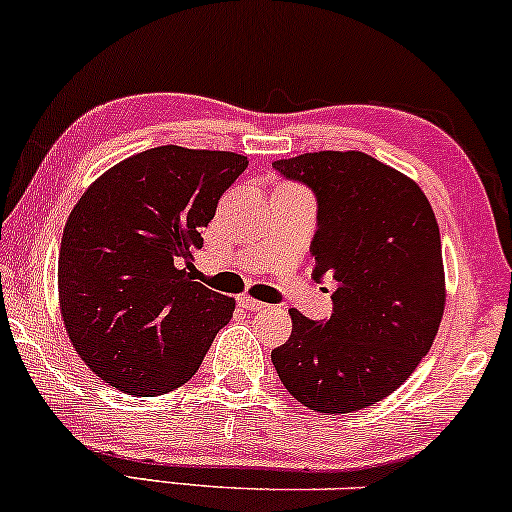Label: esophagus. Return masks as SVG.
Returning <instances> with one entry per match:
<instances>
[{
	"mask_svg": "<svg viewBox=\"0 0 512 512\" xmlns=\"http://www.w3.org/2000/svg\"><path fill=\"white\" fill-rule=\"evenodd\" d=\"M238 304H241L243 309H248V312H262V309H267V304L255 300V297H248V295L238 297Z\"/></svg>",
	"mask_w": 512,
	"mask_h": 512,
	"instance_id": "esophagus-1",
	"label": "esophagus"
}]
</instances>
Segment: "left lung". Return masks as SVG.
Returning <instances> with one entry per match:
<instances>
[{
	"label": "left lung",
	"instance_id": "left-lung-1",
	"mask_svg": "<svg viewBox=\"0 0 512 512\" xmlns=\"http://www.w3.org/2000/svg\"><path fill=\"white\" fill-rule=\"evenodd\" d=\"M271 167L314 193V276L335 281L333 314L312 321L290 309L293 333L271 361L307 409H366L404 385L435 342L444 314L435 212L418 184L361 151Z\"/></svg>",
	"mask_w": 512,
	"mask_h": 512
}]
</instances>
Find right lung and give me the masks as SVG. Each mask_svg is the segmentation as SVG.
<instances>
[{"label": "right lung", "mask_w": 512, "mask_h": 512, "mask_svg": "<svg viewBox=\"0 0 512 512\" xmlns=\"http://www.w3.org/2000/svg\"><path fill=\"white\" fill-rule=\"evenodd\" d=\"M248 167L226 151L158 146L84 191L58 252V297L75 352L134 397L184 385L234 300L193 281V250L222 193Z\"/></svg>", "instance_id": "add662e5"}]
</instances>
